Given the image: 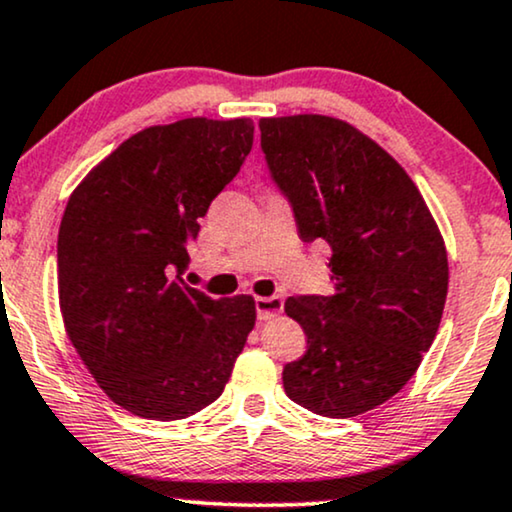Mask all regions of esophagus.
<instances>
[{"label": "esophagus", "instance_id": "obj_1", "mask_svg": "<svg viewBox=\"0 0 512 512\" xmlns=\"http://www.w3.org/2000/svg\"><path fill=\"white\" fill-rule=\"evenodd\" d=\"M284 301L282 296H258L256 298V315L258 320H272L282 313Z\"/></svg>", "mask_w": 512, "mask_h": 512}]
</instances>
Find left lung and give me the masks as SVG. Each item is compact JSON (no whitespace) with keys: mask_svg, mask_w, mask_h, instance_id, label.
<instances>
[{"mask_svg":"<svg viewBox=\"0 0 512 512\" xmlns=\"http://www.w3.org/2000/svg\"><path fill=\"white\" fill-rule=\"evenodd\" d=\"M258 126L301 240L331 247V294L284 303L308 336L284 390L320 416L364 414L400 393L435 341L449 284L442 235L407 171L355 126L324 115Z\"/></svg>","mask_w":512,"mask_h":512,"instance_id":"left-lung-1","label":"left lung"}]
</instances>
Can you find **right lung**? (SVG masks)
Here are the masks:
<instances>
[{
	"mask_svg": "<svg viewBox=\"0 0 512 512\" xmlns=\"http://www.w3.org/2000/svg\"><path fill=\"white\" fill-rule=\"evenodd\" d=\"M254 145V122L190 117L131 136L77 185L58 230L72 345L112 402L152 421L218 400L256 322L251 296L183 282L199 218Z\"/></svg>",
	"mask_w": 512,
	"mask_h": 512,
	"instance_id": "right-lung-1",
	"label": "right lung"
}]
</instances>
